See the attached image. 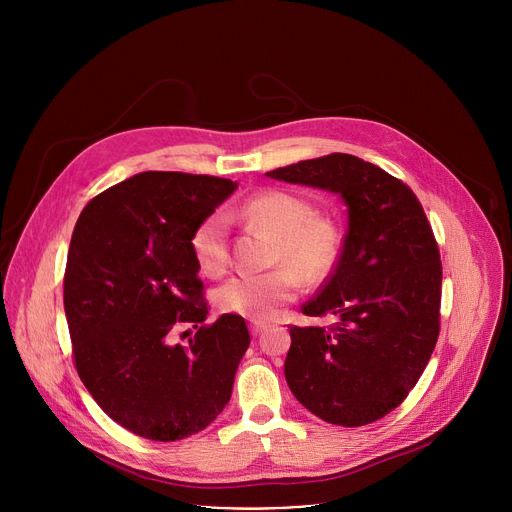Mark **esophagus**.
Segmentation results:
<instances>
[{
  "label": "esophagus",
  "instance_id": "obj_1",
  "mask_svg": "<svg viewBox=\"0 0 512 512\" xmlns=\"http://www.w3.org/2000/svg\"><path fill=\"white\" fill-rule=\"evenodd\" d=\"M249 328H251V334H253V336H257V334H261V332H263V328H265V322L253 320V322L249 324Z\"/></svg>",
  "mask_w": 512,
  "mask_h": 512
}]
</instances>
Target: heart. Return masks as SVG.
Masks as SVG:
<instances>
[{"label": "heart", "instance_id": "obj_1", "mask_svg": "<svg viewBox=\"0 0 512 512\" xmlns=\"http://www.w3.org/2000/svg\"><path fill=\"white\" fill-rule=\"evenodd\" d=\"M243 216L277 239L275 261L287 263L269 273H239L218 289L225 312L245 318H271L283 304L296 300L300 277L322 281L340 251V233L330 218L316 216L314 206L289 192L267 190L243 206ZM192 253L208 275H221L229 261V225L223 214H212L192 235Z\"/></svg>", "mask_w": 512, "mask_h": 512}]
</instances>
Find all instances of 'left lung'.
Segmentation results:
<instances>
[{
	"instance_id": "left-lung-1",
	"label": "left lung",
	"mask_w": 512,
	"mask_h": 512,
	"mask_svg": "<svg viewBox=\"0 0 512 512\" xmlns=\"http://www.w3.org/2000/svg\"><path fill=\"white\" fill-rule=\"evenodd\" d=\"M265 176L338 194L348 216L336 269L302 308L338 322L289 328L285 381L328 423H373L403 403L440 334L442 261L427 216L407 184L350 154Z\"/></svg>"
}]
</instances>
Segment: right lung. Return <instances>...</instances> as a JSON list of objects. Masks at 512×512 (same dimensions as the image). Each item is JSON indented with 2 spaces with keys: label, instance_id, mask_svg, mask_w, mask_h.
<instances>
[{
  "label": "right lung",
  "instance_id": "obj_1",
  "mask_svg": "<svg viewBox=\"0 0 512 512\" xmlns=\"http://www.w3.org/2000/svg\"><path fill=\"white\" fill-rule=\"evenodd\" d=\"M235 190L225 178L141 172L95 196L72 233L64 314L77 373L113 421L148 440L210 425L249 348L237 314L200 326L188 347L167 342L176 323L206 320L192 235Z\"/></svg>",
  "mask_w": 512,
  "mask_h": 512
}]
</instances>
